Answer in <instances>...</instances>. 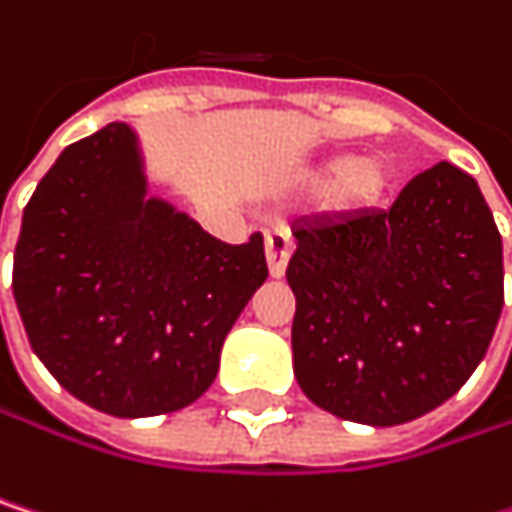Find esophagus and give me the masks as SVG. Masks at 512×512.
<instances>
[{"instance_id": "obj_1", "label": "esophagus", "mask_w": 512, "mask_h": 512, "mask_svg": "<svg viewBox=\"0 0 512 512\" xmlns=\"http://www.w3.org/2000/svg\"><path fill=\"white\" fill-rule=\"evenodd\" d=\"M290 252H293V237L284 228L266 231V263H269V275L272 278H281L284 275Z\"/></svg>"}]
</instances>
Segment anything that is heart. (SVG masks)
Wrapping results in <instances>:
<instances>
[{"label":"heart","mask_w":512,"mask_h":512,"mask_svg":"<svg viewBox=\"0 0 512 512\" xmlns=\"http://www.w3.org/2000/svg\"><path fill=\"white\" fill-rule=\"evenodd\" d=\"M329 171H335L329 183V204L338 210H361L376 204L391 183V171L379 156H358L350 162L329 159L320 165V174Z\"/></svg>","instance_id":"obj_1"}]
</instances>
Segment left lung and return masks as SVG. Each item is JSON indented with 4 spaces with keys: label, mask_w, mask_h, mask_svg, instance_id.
<instances>
[{
    "label": "left lung",
    "mask_w": 512,
    "mask_h": 512,
    "mask_svg": "<svg viewBox=\"0 0 512 512\" xmlns=\"http://www.w3.org/2000/svg\"><path fill=\"white\" fill-rule=\"evenodd\" d=\"M293 373L320 409L370 427L451 400L504 308L492 210L451 162L415 174L388 210L293 225Z\"/></svg>",
    "instance_id": "left-lung-1"
}]
</instances>
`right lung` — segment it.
Here are the masks:
<instances>
[{"label": "right lung", "mask_w": 512, "mask_h": 512, "mask_svg": "<svg viewBox=\"0 0 512 512\" xmlns=\"http://www.w3.org/2000/svg\"><path fill=\"white\" fill-rule=\"evenodd\" d=\"M145 192L136 133L109 124L55 159L14 249L11 287L35 356L115 418L195 403L269 275L260 234L228 246Z\"/></svg>", "instance_id": "right-lung-1"}]
</instances>
